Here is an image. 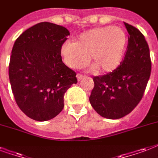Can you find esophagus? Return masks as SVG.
Returning a JSON list of instances; mask_svg holds the SVG:
<instances>
[{
	"label": "esophagus",
	"instance_id": "obj_1",
	"mask_svg": "<svg viewBox=\"0 0 158 158\" xmlns=\"http://www.w3.org/2000/svg\"><path fill=\"white\" fill-rule=\"evenodd\" d=\"M77 80L80 81H81L84 77H85V76L82 74H77Z\"/></svg>",
	"mask_w": 158,
	"mask_h": 158
}]
</instances>
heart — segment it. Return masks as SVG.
<instances>
[{
    "label": "heart",
    "instance_id": "heart-1",
    "mask_svg": "<svg viewBox=\"0 0 158 158\" xmlns=\"http://www.w3.org/2000/svg\"><path fill=\"white\" fill-rule=\"evenodd\" d=\"M127 38L119 27H99L81 33L75 41L64 42L61 55L71 68H81L89 61L97 72H110L117 68L125 55Z\"/></svg>",
    "mask_w": 158,
    "mask_h": 158
}]
</instances>
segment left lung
<instances>
[{
    "mask_svg": "<svg viewBox=\"0 0 158 158\" xmlns=\"http://www.w3.org/2000/svg\"><path fill=\"white\" fill-rule=\"evenodd\" d=\"M129 34L125 57L110 73L94 77L89 97L92 106L102 117L119 119L129 114L142 100L151 75L148 42L139 30L124 22Z\"/></svg>",
    "mask_w": 158,
    "mask_h": 158,
    "instance_id": "1",
    "label": "left lung"
}]
</instances>
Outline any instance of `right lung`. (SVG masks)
Here are the masks:
<instances>
[{
	"instance_id": "1",
	"label": "right lung",
	"mask_w": 158,
	"mask_h": 158,
	"mask_svg": "<svg viewBox=\"0 0 158 158\" xmlns=\"http://www.w3.org/2000/svg\"><path fill=\"white\" fill-rule=\"evenodd\" d=\"M70 35L59 25L41 22L30 27L13 46L9 78L15 100L27 117L45 122L64 107V96L77 82V73L62 62L61 47Z\"/></svg>"
}]
</instances>
